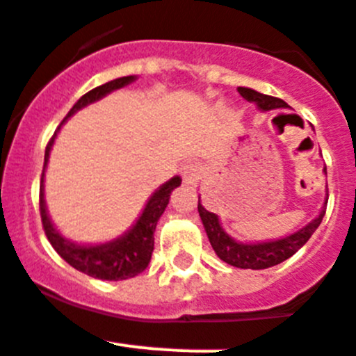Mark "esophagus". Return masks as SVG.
<instances>
[{"mask_svg":"<svg viewBox=\"0 0 356 356\" xmlns=\"http://www.w3.org/2000/svg\"><path fill=\"white\" fill-rule=\"evenodd\" d=\"M202 166L199 163H188L186 166H182V179L188 186H199V182L202 181Z\"/></svg>","mask_w":356,"mask_h":356,"instance_id":"34e87169","label":"esophagus"}]
</instances>
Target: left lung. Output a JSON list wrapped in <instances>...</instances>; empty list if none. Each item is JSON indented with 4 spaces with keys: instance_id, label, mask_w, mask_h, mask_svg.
I'll use <instances>...</instances> for the list:
<instances>
[{
    "instance_id": "left-lung-1",
    "label": "left lung",
    "mask_w": 356,
    "mask_h": 356,
    "mask_svg": "<svg viewBox=\"0 0 356 356\" xmlns=\"http://www.w3.org/2000/svg\"><path fill=\"white\" fill-rule=\"evenodd\" d=\"M238 92H240L247 102L256 104V107H258L259 111H264V113L276 109H289V104L281 100V98L261 95V92L254 91V89L251 88H238ZM324 172H326V168H324ZM326 204L327 197L326 200H324L319 215L315 216L312 222H308L305 227L296 231V233L289 234V236L285 238H280V240H268V242L254 243L238 242V240H234L231 234L225 233L218 215H215V213L208 211V209L204 208L202 204H200V197L199 215L200 220H202L204 229H206V234H208L209 238V243H211L213 251L216 252V256H218L222 261L238 268L261 270V268L274 267V265H280L281 261L289 259L290 256L296 254V252L310 240L312 234L315 233V229H317L321 222H323V216L324 213H326Z\"/></svg>"
}]
</instances>
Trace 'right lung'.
<instances>
[{
  "label": "right lung",
  "instance_id": "add662e5",
  "mask_svg": "<svg viewBox=\"0 0 356 356\" xmlns=\"http://www.w3.org/2000/svg\"><path fill=\"white\" fill-rule=\"evenodd\" d=\"M136 79L138 76L134 75L122 76V79H114L107 82V84L91 89L89 92H86L84 97L79 98V102L71 107L64 122L71 118L76 111L84 109L89 104L102 100V98L107 97L109 92L116 91V89H122L125 86L132 84ZM63 123H60V127H63ZM60 127L55 131L54 138L49 140L48 147H46L44 168H42L41 179V200H39L42 227H44V233L48 236L49 243L54 245V249L60 254V258L66 259L71 267L84 272L88 276L97 277V280L120 281L138 276L150 264L154 251V231H156L157 220H159L161 215L165 213L166 206H168L170 193L177 186H181V177L175 175L170 181H166L163 186L157 188L150 195V199L147 200V204H145L143 211L138 216V220L122 236L114 238L111 242L95 243V245L71 242V240H67L66 236L58 233V229L54 225V222H51L48 215V208H46L44 200V172L46 166H48L49 152L54 148L55 138H57V132L60 131Z\"/></svg>",
  "mask_w": 356,
  "mask_h": 356
}]
</instances>
